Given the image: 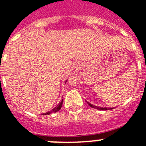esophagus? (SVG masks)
<instances>
[{
	"label": "esophagus",
	"instance_id": "esophagus-1",
	"mask_svg": "<svg viewBox=\"0 0 146 146\" xmlns=\"http://www.w3.org/2000/svg\"><path fill=\"white\" fill-rule=\"evenodd\" d=\"M80 64H76V67H80Z\"/></svg>",
	"mask_w": 146,
	"mask_h": 146
}]
</instances>
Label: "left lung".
<instances>
[{
	"label": "left lung",
	"instance_id": "left-lung-1",
	"mask_svg": "<svg viewBox=\"0 0 146 146\" xmlns=\"http://www.w3.org/2000/svg\"><path fill=\"white\" fill-rule=\"evenodd\" d=\"M87 104H89V106L92 107V108H93L95 109H98V110H101V111H107V110H110V109H113V108H102V107H98V106H96V105H93V104H90L89 102H86Z\"/></svg>",
	"mask_w": 146,
	"mask_h": 146
}]
</instances>
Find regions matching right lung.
<instances>
[{
    "label": "right lung",
    "instance_id": "right-lung-1",
    "mask_svg": "<svg viewBox=\"0 0 146 146\" xmlns=\"http://www.w3.org/2000/svg\"><path fill=\"white\" fill-rule=\"evenodd\" d=\"M66 81H67V80H66V82H65V83H66ZM63 101H64V99H62L61 102H60L59 104H57V106L55 107V108H53L52 110H51V111H48V112H46V113H42V115H49V114H50V113H55V112H57V111H60V108H61L62 104H63Z\"/></svg>",
    "mask_w": 146,
    "mask_h": 146
}]
</instances>
